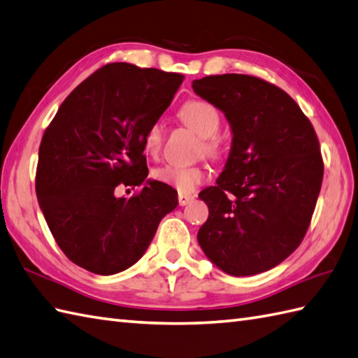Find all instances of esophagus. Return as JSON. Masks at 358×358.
Masks as SVG:
<instances>
[{
  "mask_svg": "<svg viewBox=\"0 0 358 358\" xmlns=\"http://www.w3.org/2000/svg\"><path fill=\"white\" fill-rule=\"evenodd\" d=\"M178 201H179V205H180V206H185V205H188L189 202L193 201V196H189V194H179V196H178Z\"/></svg>",
  "mask_w": 358,
  "mask_h": 358,
  "instance_id": "34e87169",
  "label": "esophagus"
}]
</instances>
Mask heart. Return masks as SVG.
Here are the masks:
<instances>
[{
	"instance_id": "obj_1",
	"label": "heart",
	"mask_w": 358,
	"mask_h": 358,
	"mask_svg": "<svg viewBox=\"0 0 358 358\" xmlns=\"http://www.w3.org/2000/svg\"><path fill=\"white\" fill-rule=\"evenodd\" d=\"M179 119L194 133L203 138V152L208 156H217L220 144L216 133L220 127V115L211 104L205 101H188L179 110ZM164 124L156 121L148 127L142 145L145 153L156 156L162 147ZM153 178L161 184L178 189L180 194L192 193L205 179V173L199 166H182L176 164H165L153 171Z\"/></svg>"
}]
</instances>
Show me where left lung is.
Instances as JSON below:
<instances>
[{
  "label": "left lung",
  "instance_id": "8db88e82",
  "mask_svg": "<svg viewBox=\"0 0 358 358\" xmlns=\"http://www.w3.org/2000/svg\"><path fill=\"white\" fill-rule=\"evenodd\" d=\"M193 90L233 133L217 185L199 193L208 219L197 242L229 275L268 271L296 251L313 217L323 180L314 127L287 92L256 76H205Z\"/></svg>",
  "mask_w": 358,
  "mask_h": 358
}]
</instances>
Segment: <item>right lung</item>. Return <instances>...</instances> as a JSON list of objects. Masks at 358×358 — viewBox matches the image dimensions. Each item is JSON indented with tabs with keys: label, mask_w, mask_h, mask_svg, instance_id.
<instances>
[{
	"label": "right lung",
	"mask_w": 358,
	"mask_h": 358,
	"mask_svg": "<svg viewBox=\"0 0 358 358\" xmlns=\"http://www.w3.org/2000/svg\"><path fill=\"white\" fill-rule=\"evenodd\" d=\"M184 76L113 62L62 102L39 145L36 196L66 256L99 275L144 256L178 193L150 180L142 139L162 116ZM117 186H141L130 200Z\"/></svg>",
	"instance_id": "add662e5"
}]
</instances>
